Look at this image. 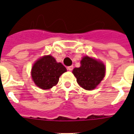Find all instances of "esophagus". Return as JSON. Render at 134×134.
<instances>
[{"instance_id":"esophagus-1","label":"esophagus","mask_w":134,"mask_h":134,"mask_svg":"<svg viewBox=\"0 0 134 134\" xmlns=\"http://www.w3.org/2000/svg\"><path fill=\"white\" fill-rule=\"evenodd\" d=\"M73 68H74V66H72V65H71V66H69V67H67V69H68L69 71H71V70L73 69Z\"/></svg>"}]
</instances>
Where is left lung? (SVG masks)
Wrapping results in <instances>:
<instances>
[{
  "label": "left lung",
  "instance_id": "1",
  "mask_svg": "<svg viewBox=\"0 0 134 134\" xmlns=\"http://www.w3.org/2000/svg\"><path fill=\"white\" fill-rule=\"evenodd\" d=\"M72 73L80 86L87 90H92L103 80L106 67L101 61L85 56L81 61V67L74 68Z\"/></svg>",
  "mask_w": 134,
  "mask_h": 134
}]
</instances>
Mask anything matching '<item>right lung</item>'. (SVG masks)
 I'll return each instance as SVG.
<instances>
[{"label":"right lung","mask_w":134,"mask_h":134,"mask_svg":"<svg viewBox=\"0 0 134 134\" xmlns=\"http://www.w3.org/2000/svg\"><path fill=\"white\" fill-rule=\"evenodd\" d=\"M67 69L50 55H44L35 63L31 70L32 81L41 89L48 90L55 86L59 78Z\"/></svg>","instance_id":"1"}]
</instances>
